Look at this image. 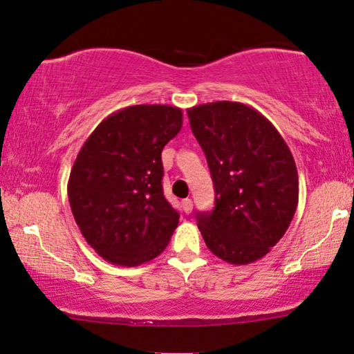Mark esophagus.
Segmentation results:
<instances>
[{
    "mask_svg": "<svg viewBox=\"0 0 354 354\" xmlns=\"http://www.w3.org/2000/svg\"><path fill=\"white\" fill-rule=\"evenodd\" d=\"M192 208H194V202H192L191 198L183 200V209H184V213H186V214L192 213Z\"/></svg>",
    "mask_w": 354,
    "mask_h": 354,
    "instance_id": "obj_1",
    "label": "esophagus"
}]
</instances>
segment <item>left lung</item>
I'll return each instance as SVG.
<instances>
[{"label": "left lung", "mask_w": 354, "mask_h": 354, "mask_svg": "<svg viewBox=\"0 0 354 354\" xmlns=\"http://www.w3.org/2000/svg\"><path fill=\"white\" fill-rule=\"evenodd\" d=\"M213 178V211L197 213L208 250L245 266L275 246L294 218L299 176L294 157L270 120L239 102L187 109Z\"/></svg>", "instance_id": "1"}]
</instances>
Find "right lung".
I'll return each mask as SVG.
<instances>
[{"instance_id": "1", "label": "right lung", "mask_w": 354, "mask_h": 354, "mask_svg": "<svg viewBox=\"0 0 354 354\" xmlns=\"http://www.w3.org/2000/svg\"><path fill=\"white\" fill-rule=\"evenodd\" d=\"M181 127L176 106L135 104L108 115L79 151L68 198L84 239L108 262H149L178 227L162 189V149Z\"/></svg>"}]
</instances>
